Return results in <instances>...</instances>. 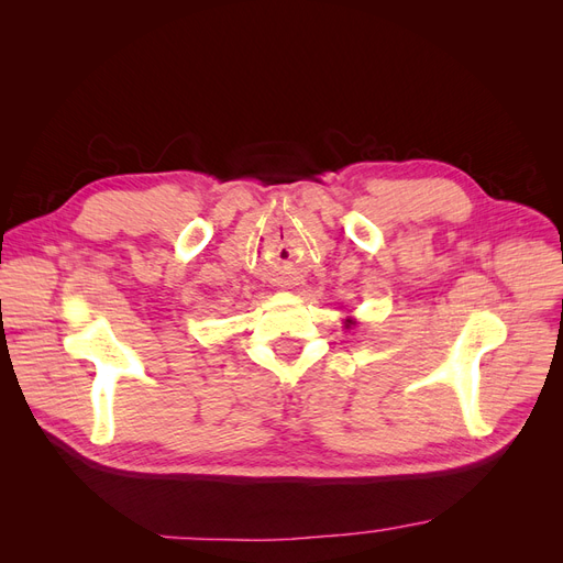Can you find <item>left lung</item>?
Segmentation results:
<instances>
[{"label":"left lung","instance_id":"obj_1","mask_svg":"<svg viewBox=\"0 0 563 563\" xmlns=\"http://www.w3.org/2000/svg\"><path fill=\"white\" fill-rule=\"evenodd\" d=\"M350 323H352V321H350Z\"/></svg>","mask_w":563,"mask_h":563}]
</instances>
